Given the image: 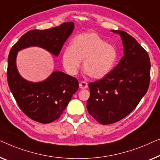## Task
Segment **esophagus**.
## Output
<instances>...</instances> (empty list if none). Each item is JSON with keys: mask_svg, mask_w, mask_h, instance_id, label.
<instances>
[{"mask_svg": "<svg viewBox=\"0 0 160 160\" xmlns=\"http://www.w3.org/2000/svg\"><path fill=\"white\" fill-rule=\"evenodd\" d=\"M79 86L81 89H85L88 88V83L85 81H80L79 83Z\"/></svg>", "mask_w": 160, "mask_h": 160, "instance_id": "1", "label": "esophagus"}]
</instances>
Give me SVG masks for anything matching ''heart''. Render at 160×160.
I'll return each instance as SVG.
<instances>
[{
	"label": "heart",
	"instance_id": "heart-1",
	"mask_svg": "<svg viewBox=\"0 0 160 160\" xmlns=\"http://www.w3.org/2000/svg\"><path fill=\"white\" fill-rule=\"evenodd\" d=\"M83 60V67L91 78L100 79L114 68L118 60V51L95 32L81 34L72 41L62 54L65 69L71 75L78 72Z\"/></svg>",
	"mask_w": 160,
	"mask_h": 160
}]
</instances>
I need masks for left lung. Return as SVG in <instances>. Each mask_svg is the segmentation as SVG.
<instances>
[{"mask_svg":"<svg viewBox=\"0 0 160 160\" xmlns=\"http://www.w3.org/2000/svg\"><path fill=\"white\" fill-rule=\"evenodd\" d=\"M112 31L120 35L124 56L108 75L89 83L86 104L88 113L102 125L117 122L128 115L147 93L150 82L147 51L126 32Z\"/></svg>","mask_w":160,"mask_h":160,"instance_id":"1","label":"left lung"}]
</instances>
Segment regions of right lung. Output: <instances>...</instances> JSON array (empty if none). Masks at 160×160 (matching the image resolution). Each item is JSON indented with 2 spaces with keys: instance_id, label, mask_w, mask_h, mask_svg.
I'll return each mask as SVG.
<instances>
[{
  "instance_id": "1",
  "label": "right lung",
  "mask_w": 160,
  "mask_h": 160,
  "mask_svg": "<svg viewBox=\"0 0 160 160\" xmlns=\"http://www.w3.org/2000/svg\"><path fill=\"white\" fill-rule=\"evenodd\" d=\"M73 30L74 23L69 22L48 30H30L13 45L8 54V86L20 109L36 122L46 124L59 118L78 90V80L56 71L42 82L27 81L20 76L16 67L17 52L30 46H40L58 56Z\"/></svg>"
}]
</instances>
